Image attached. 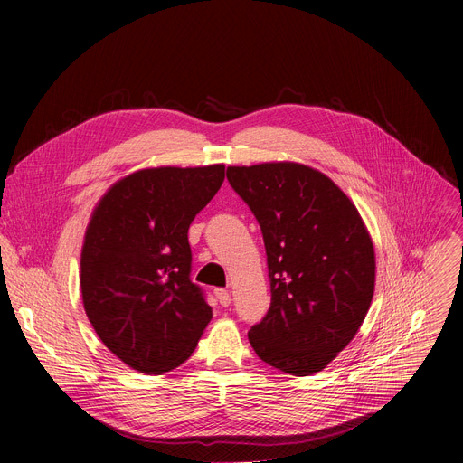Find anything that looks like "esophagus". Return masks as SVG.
I'll use <instances>...</instances> for the list:
<instances>
[{
  "label": "esophagus",
  "mask_w": 463,
  "mask_h": 463,
  "mask_svg": "<svg viewBox=\"0 0 463 463\" xmlns=\"http://www.w3.org/2000/svg\"><path fill=\"white\" fill-rule=\"evenodd\" d=\"M214 295H216V298H218V302H220L222 306L227 307V306L231 304V293H229L227 289H216Z\"/></svg>",
  "instance_id": "34e87169"
}]
</instances>
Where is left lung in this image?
<instances>
[{
    "mask_svg": "<svg viewBox=\"0 0 463 463\" xmlns=\"http://www.w3.org/2000/svg\"><path fill=\"white\" fill-rule=\"evenodd\" d=\"M266 243L271 306L249 329L256 355L291 375L326 368L355 337L375 286V252L350 197L298 163L229 166Z\"/></svg>",
    "mask_w": 463,
    "mask_h": 463,
    "instance_id": "1",
    "label": "left lung"
}]
</instances>
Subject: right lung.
I'll list each match as a JSON object with an SVG mask.
<instances>
[{
  "mask_svg": "<svg viewBox=\"0 0 463 463\" xmlns=\"http://www.w3.org/2000/svg\"><path fill=\"white\" fill-rule=\"evenodd\" d=\"M225 179L223 165L145 168L95 207L80 256L86 315L106 348L141 373L183 364L213 309L190 280L188 227Z\"/></svg>",
  "mask_w": 463,
  "mask_h": 463,
  "instance_id": "right-lung-1",
  "label": "right lung"
}]
</instances>
